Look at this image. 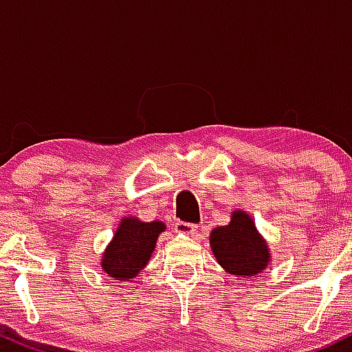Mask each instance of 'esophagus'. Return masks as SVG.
I'll return each mask as SVG.
<instances>
[{
  "label": "esophagus",
  "mask_w": 352,
  "mask_h": 352,
  "mask_svg": "<svg viewBox=\"0 0 352 352\" xmlns=\"http://www.w3.org/2000/svg\"><path fill=\"white\" fill-rule=\"evenodd\" d=\"M175 232L182 233V235H187V236H197L199 227H197V225H193V223H188V221H177Z\"/></svg>",
  "instance_id": "obj_1"
}]
</instances>
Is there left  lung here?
<instances>
[{
	"label": "left lung",
	"instance_id": "left-lung-1",
	"mask_svg": "<svg viewBox=\"0 0 352 352\" xmlns=\"http://www.w3.org/2000/svg\"><path fill=\"white\" fill-rule=\"evenodd\" d=\"M217 261L235 276H253L270 261L268 246L258 235L253 220L245 212H233L227 227H218L210 235Z\"/></svg>",
	"mask_w": 352,
	"mask_h": 352
}]
</instances>
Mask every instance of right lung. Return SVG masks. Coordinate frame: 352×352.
<instances>
[{
  "instance_id": "obj_1",
  "label": "right lung",
  "mask_w": 352,
  "mask_h": 352,
  "mask_svg": "<svg viewBox=\"0 0 352 352\" xmlns=\"http://www.w3.org/2000/svg\"><path fill=\"white\" fill-rule=\"evenodd\" d=\"M165 227L160 221H144L124 218L114 240L102 256V270L116 280H131L147 265L157 238Z\"/></svg>"
}]
</instances>
